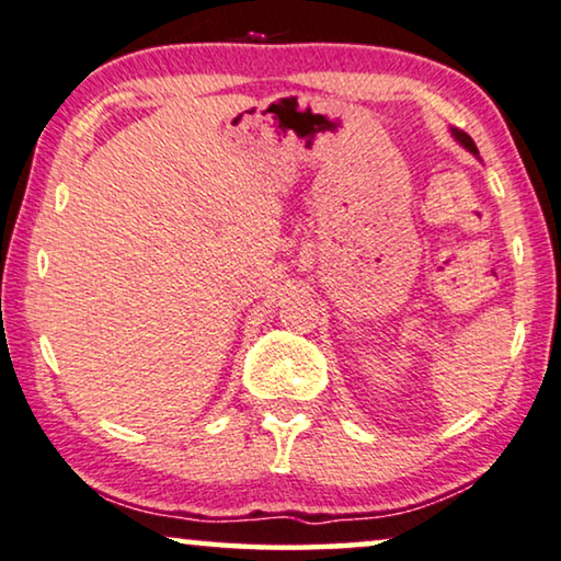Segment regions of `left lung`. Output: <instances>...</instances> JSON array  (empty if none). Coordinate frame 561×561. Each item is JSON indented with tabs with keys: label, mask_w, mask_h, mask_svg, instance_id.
I'll return each mask as SVG.
<instances>
[{
	"label": "left lung",
	"mask_w": 561,
	"mask_h": 561,
	"mask_svg": "<svg viewBox=\"0 0 561 561\" xmlns=\"http://www.w3.org/2000/svg\"><path fill=\"white\" fill-rule=\"evenodd\" d=\"M453 134H456V139L462 144V146H466V149L468 151H473V153H478V149H476V144H473V139H470V136L468 134H462V131H453Z\"/></svg>",
	"instance_id": "1"
}]
</instances>
